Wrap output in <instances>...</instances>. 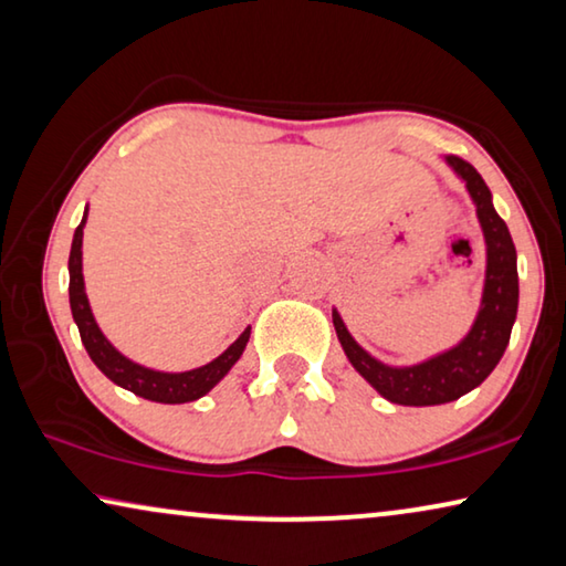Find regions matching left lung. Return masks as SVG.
Here are the masks:
<instances>
[{"mask_svg": "<svg viewBox=\"0 0 566 566\" xmlns=\"http://www.w3.org/2000/svg\"><path fill=\"white\" fill-rule=\"evenodd\" d=\"M444 165L465 182V190L475 206V216L485 241V280L480 307L470 331L452 348L434 353L419 364L391 366L358 345L345 327L340 312L333 307V325L350 366L358 370L374 389L401 407H437L460 399L478 389L493 368L499 366L509 348L513 323L518 312V269L516 247L503 218L495 213L493 196L483 177L465 159L447 155Z\"/></svg>", "mask_w": 566, "mask_h": 566, "instance_id": "left-lung-1", "label": "left lung"}]
</instances>
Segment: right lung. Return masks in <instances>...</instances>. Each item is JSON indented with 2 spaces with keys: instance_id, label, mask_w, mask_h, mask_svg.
Wrapping results in <instances>:
<instances>
[{
  "instance_id": "right-lung-1",
  "label": "right lung",
  "mask_w": 566,
  "mask_h": 566,
  "mask_svg": "<svg viewBox=\"0 0 566 566\" xmlns=\"http://www.w3.org/2000/svg\"><path fill=\"white\" fill-rule=\"evenodd\" d=\"M88 206L83 210L81 226L73 233L71 243V259H67V274H71V284H67V294H71V312L75 325H78L81 340L86 345V353L91 360L98 366L101 374L112 378L116 386L142 396V399L157 401V403H185L196 401L200 396H206L216 384H221V378L229 374L235 366V360L241 358L243 348H247L251 327H247L235 340L226 348L221 356L210 360V364L180 370V374H170V370H155L137 364V360L126 358L112 345V340L101 333V327L91 310L86 282H83V229H86Z\"/></svg>"
}]
</instances>
